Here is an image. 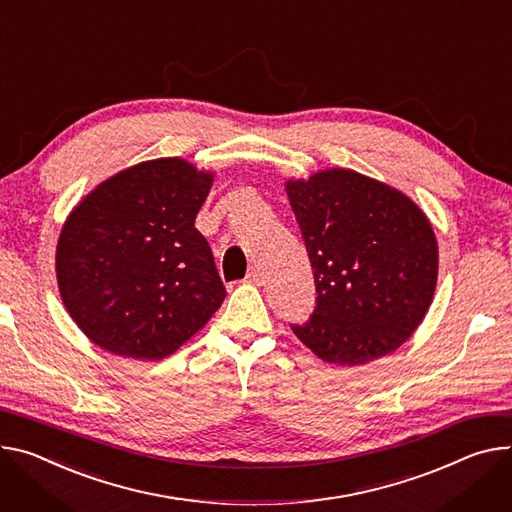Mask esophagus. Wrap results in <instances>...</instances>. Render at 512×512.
<instances>
[{
    "label": "esophagus",
    "mask_w": 512,
    "mask_h": 512,
    "mask_svg": "<svg viewBox=\"0 0 512 512\" xmlns=\"http://www.w3.org/2000/svg\"><path fill=\"white\" fill-rule=\"evenodd\" d=\"M247 282H249V284H255V286H261V284H263V273L259 271V267H253V269L247 273Z\"/></svg>",
    "instance_id": "1"
}]
</instances>
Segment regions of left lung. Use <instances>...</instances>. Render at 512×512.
<instances>
[{
  "mask_svg": "<svg viewBox=\"0 0 512 512\" xmlns=\"http://www.w3.org/2000/svg\"><path fill=\"white\" fill-rule=\"evenodd\" d=\"M286 194L318 292L294 335L322 361L347 367L396 351L437 288L439 247L427 214L392 185L343 167L288 179Z\"/></svg>",
  "mask_w": 512,
  "mask_h": 512,
  "instance_id": "obj_1",
  "label": "left lung"
}]
</instances>
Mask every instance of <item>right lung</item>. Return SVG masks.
<instances>
[{
  "instance_id": "1",
  "label": "right lung",
  "mask_w": 512,
  "mask_h": 512,
  "mask_svg": "<svg viewBox=\"0 0 512 512\" xmlns=\"http://www.w3.org/2000/svg\"><path fill=\"white\" fill-rule=\"evenodd\" d=\"M214 171L181 157L126 167L69 212L57 243L61 300L108 353L157 361L190 341L226 290L194 226Z\"/></svg>"
}]
</instances>
